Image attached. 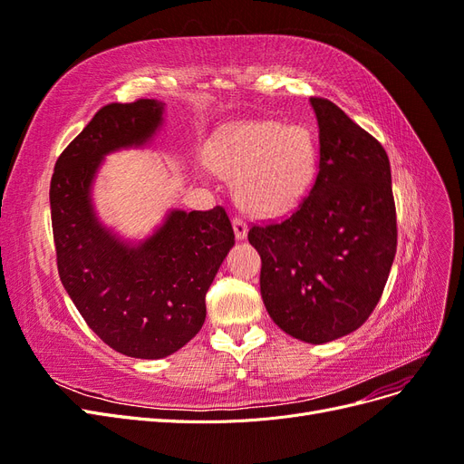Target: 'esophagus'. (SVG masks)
<instances>
[{"instance_id":"34e87169","label":"esophagus","mask_w":464,"mask_h":464,"mask_svg":"<svg viewBox=\"0 0 464 464\" xmlns=\"http://www.w3.org/2000/svg\"><path fill=\"white\" fill-rule=\"evenodd\" d=\"M232 227H234L236 240H246V236H247V224H246L240 217H236V218L232 220Z\"/></svg>"}]
</instances>
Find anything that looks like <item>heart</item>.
Here are the masks:
<instances>
[{
    "instance_id": "b5f03b06",
    "label": "heart",
    "mask_w": 464,
    "mask_h": 464,
    "mask_svg": "<svg viewBox=\"0 0 464 464\" xmlns=\"http://www.w3.org/2000/svg\"><path fill=\"white\" fill-rule=\"evenodd\" d=\"M208 166L234 179L236 199L247 213L278 217L310 191L317 145L312 131L300 123L236 121L215 135Z\"/></svg>"
}]
</instances>
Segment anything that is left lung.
Listing matches in <instances>:
<instances>
[{
    "instance_id": "obj_1",
    "label": "left lung",
    "mask_w": 464,
    "mask_h": 464,
    "mask_svg": "<svg viewBox=\"0 0 464 464\" xmlns=\"http://www.w3.org/2000/svg\"><path fill=\"white\" fill-rule=\"evenodd\" d=\"M319 164L310 193L280 222L254 227L261 298L294 339L323 344L363 325L397 254L385 149L325 98H310Z\"/></svg>"
}]
</instances>
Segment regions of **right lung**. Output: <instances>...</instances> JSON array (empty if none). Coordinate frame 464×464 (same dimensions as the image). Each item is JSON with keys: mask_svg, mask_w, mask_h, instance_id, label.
<instances>
[{"mask_svg": "<svg viewBox=\"0 0 464 464\" xmlns=\"http://www.w3.org/2000/svg\"><path fill=\"white\" fill-rule=\"evenodd\" d=\"M164 102L101 108L55 162L50 184L58 271L101 339L131 358L174 354L205 323V294L234 246L227 210L170 208L145 240L130 242L98 218L92 184L110 152L150 145Z\"/></svg>", "mask_w": 464, "mask_h": 464, "instance_id": "add662e5", "label": "right lung"}]
</instances>
